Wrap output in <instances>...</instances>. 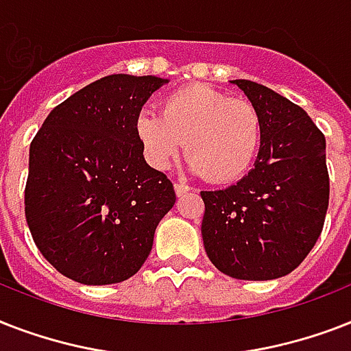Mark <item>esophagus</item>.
Wrapping results in <instances>:
<instances>
[{
  "label": "esophagus",
  "instance_id": "34e87169",
  "mask_svg": "<svg viewBox=\"0 0 351 351\" xmlns=\"http://www.w3.org/2000/svg\"><path fill=\"white\" fill-rule=\"evenodd\" d=\"M193 191V187H189L187 184H182V182H176L175 184V193L176 197H182V195H186V193Z\"/></svg>",
  "mask_w": 351,
  "mask_h": 351
}]
</instances>
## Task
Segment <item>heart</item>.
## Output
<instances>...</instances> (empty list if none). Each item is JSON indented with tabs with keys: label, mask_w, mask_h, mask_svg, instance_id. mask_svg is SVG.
<instances>
[{
	"label": "heart",
	"mask_w": 351,
	"mask_h": 351,
	"mask_svg": "<svg viewBox=\"0 0 351 351\" xmlns=\"http://www.w3.org/2000/svg\"><path fill=\"white\" fill-rule=\"evenodd\" d=\"M134 127L153 167H169L186 142L191 169L211 184L242 178L255 162L262 140L261 114L251 101L231 100L200 84L169 93L162 101V117L142 111Z\"/></svg>",
	"instance_id": "heart-1"
}]
</instances>
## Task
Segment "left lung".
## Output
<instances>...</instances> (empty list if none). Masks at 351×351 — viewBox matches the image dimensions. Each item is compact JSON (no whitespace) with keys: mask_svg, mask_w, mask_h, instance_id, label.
<instances>
[{"mask_svg":"<svg viewBox=\"0 0 351 351\" xmlns=\"http://www.w3.org/2000/svg\"><path fill=\"white\" fill-rule=\"evenodd\" d=\"M256 107L262 140L255 167L234 186L202 191L204 247L219 271L271 280L304 261L330 200L326 138L302 107L250 80H233Z\"/></svg>","mask_w":351,"mask_h":351,"instance_id":"8db88e82","label":"left lung"}]
</instances>
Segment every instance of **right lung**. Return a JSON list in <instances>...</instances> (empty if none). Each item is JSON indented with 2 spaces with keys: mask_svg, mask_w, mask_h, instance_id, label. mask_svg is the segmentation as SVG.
I'll use <instances>...</instances> for the list:
<instances>
[{
  "mask_svg": "<svg viewBox=\"0 0 351 351\" xmlns=\"http://www.w3.org/2000/svg\"><path fill=\"white\" fill-rule=\"evenodd\" d=\"M167 80L111 74L45 118L30 143L25 217L38 250L87 286L127 280L175 206L173 184L143 158L136 118Z\"/></svg>",
  "mask_w": 351,
  "mask_h": 351,
  "instance_id": "right-lung-1",
  "label": "right lung"
}]
</instances>
